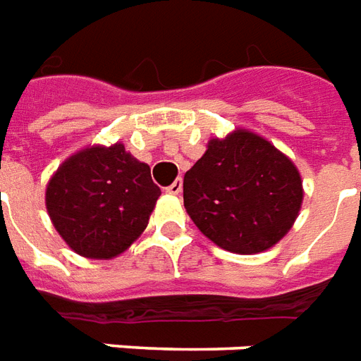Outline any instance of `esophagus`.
<instances>
[{"instance_id":"34e87169","label":"esophagus","mask_w":361,"mask_h":361,"mask_svg":"<svg viewBox=\"0 0 361 361\" xmlns=\"http://www.w3.org/2000/svg\"><path fill=\"white\" fill-rule=\"evenodd\" d=\"M181 187H183V181H181L180 178H178V180H176L174 183H172V185L166 187V192H170V195H180Z\"/></svg>"}]
</instances>
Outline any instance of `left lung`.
I'll return each instance as SVG.
<instances>
[{"label": "left lung", "mask_w": 361, "mask_h": 361, "mask_svg": "<svg viewBox=\"0 0 361 361\" xmlns=\"http://www.w3.org/2000/svg\"><path fill=\"white\" fill-rule=\"evenodd\" d=\"M302 195L293 161L247 128L212 137L183 176V206L192 224L214 244L240 255L279 244L295 224Z\"/></svg>", "instance_id": "1"}]
</instances>
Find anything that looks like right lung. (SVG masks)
Returning a JSON list of instances; mask_svg holds the SVG:
<instances>
[{
  "label": "right lung",
  "instance_id": "right-lung-1",
  "mask_svg": "<svg viewBox=\"0 0 361 361\" xmlns=\"http://www.w3.org/2000/svg\"><path fill=\"white\" fill-rule=\"evenodd\" d=\"M161 189L117 142L68 157L47 183L45 206L62 240L87 259H114L149 224Z\"/></svg>",
  "mask_w": 361,
  "mask_h": 361
}]
</instances>
